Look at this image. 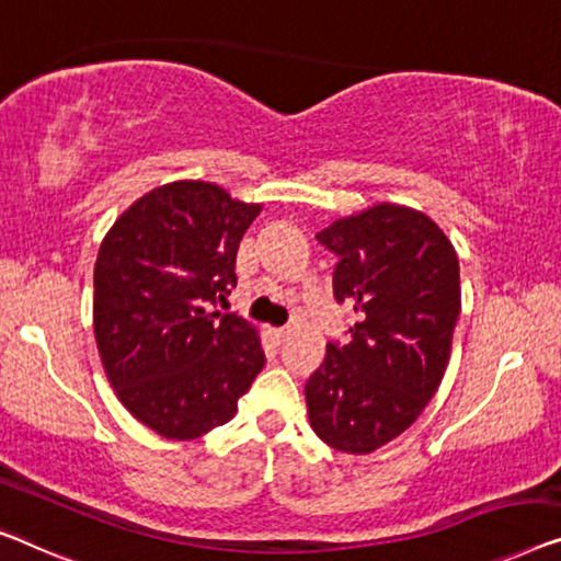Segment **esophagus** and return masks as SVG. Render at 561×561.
<instances>
[{"label": "esophagus", "mask_w": 561, "mask_h": 561, "mask_svg": "<svg viewBox=\"0 0 561 561\" xmlns=\"http://www.w3.org/2000/svg\"><path fill=\"white\" fill-rule=\"evenodd\" d=\"M275 339H278L280 344H283V341H288L290 339V329L288 327L286 329H275Z\"/></svg>", "instance_id": "34e87169"}]
</instances>
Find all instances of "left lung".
I'll return each instance as SVG.
<instances>
[{
    "label": "left lung",
    "mask_w": 561,
    "mask_h": 561,
    "mask_svg": "<svg viewBox=\"0 0 561 561\" xmlns=\"http://www.w3.org/2000/svg\"><path fill=\"white\" fill-rule=\"evenodd\" d=\"M316 238L339 255L334 296L356 323L306 381L308 420L334 450L367 456L440 387L460 313L458 255L425 213L394 202L339 217Z\"/></svg>",
    "instance_id": "left-lung-1"
}]
</instances>
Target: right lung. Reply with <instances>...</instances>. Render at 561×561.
<instances>
[{"instance_id": "obj_1", "label": "right lung", "mask_w": 561, "mask_h": 561, "mask_svg": "<svg viewBox=\"0 0 561 561\" xmlns=\"http://www.w3.org/2000/svg\"><path fill=\"white\" fill-rule=\"evenodd\" d=\"M261 209L213 182H169L136 199L101 242L93 331L105 377L169 440L230 422L265 364L253 323L209 311L238 283L240 240Z\"/></svg>"}]
</instances>
